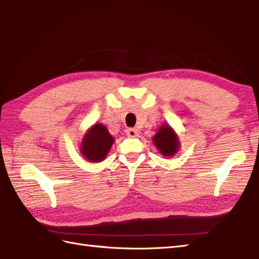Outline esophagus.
Returning a JSON list of instances; mask_svg holds the SVG:
<instances>
[{
    "mask_svg": "<svg viewBox=\"0 0 259 259\" xmlns=\"http://www.w3.org/2000/svg\"><path fill=\"white\" fill-rule=\"evenodd\" d=\"M125 134H127V136L130 137V138H135V137L139 135V130L136 129V128H129V129L125 130Z\"/></svg>",
    "mask_w": 259,
    "mask_h": 259,
    "instance_id": "34e87169",
    "label": "esophagus"
}]
</instances>
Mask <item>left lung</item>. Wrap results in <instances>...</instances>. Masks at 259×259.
I'll return each instance as SVG.
<instances>
[{
	"mask_svg": "<svg viewBox=\"0 0 259 259\" xmlns=\"http://www.w3.org/2000/svg\"><path fill=\"white\" fill-rule=\"evenodd\" d=\"M152 142L158 151L166 158L176 155L180 149L179 137L169 123L160 125L157 134L152 138Z\"/></svg>",
	"mask_w": 259,
	"mask_h": 259,
	"instance_id": "1",
	"label": "left lung"
}]
</instances>
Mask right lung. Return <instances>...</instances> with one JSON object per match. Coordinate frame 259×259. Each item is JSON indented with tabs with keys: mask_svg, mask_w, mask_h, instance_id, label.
<instances>
[{
	"mask_svg": "<svg viewBox=\"0 0 259 259\" xmlns=\"http://www.w3.org/2000/svg\"><path fill=\"white\" fill-rule=\"evenodd\" d=\"M115 139L102 123H95L83 135L79 151L87 161L98 162L104 161L108 152L110 151Z\"/></svg>",
	"mask_w": 259,
	"mask_h": 259,
	"instance_id": "add662e5",
	"label": "right lung"
}]
</instances>
